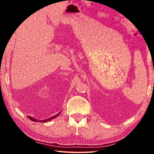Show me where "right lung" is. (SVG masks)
Returning <instances> with one entry per match:
<instances>
[{
  "label": "right lung",
  "mask_w": 154,
  "mask_h": 154,
  "mask_svg": "<svg viewBox=\"0 0 154 154\" xmlns=\"http://www.w3.org/2000/svg\"><path fill=\"white\" fill-rule=\"evenodd\" d=\"M60 113H60H58L57 114V115H56V116H52V117H51V118H49L47 119H43V120H38V119H36L35 118H32V117H30V116H27V117H28V118H29V119H30V120H32V121H33V122H48V121H51V119H54V118H56L57 116H59Z\"/></svg>",
  "instance_id": "1"
}]
</instances>
